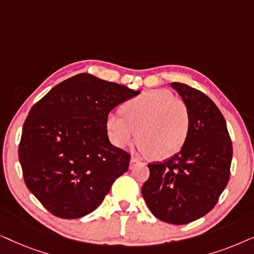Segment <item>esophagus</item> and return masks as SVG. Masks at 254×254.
<instances>
[{
	"instance_id": "obj_1",
	"label": "esophagus",
	"mask_w": 254,
	"mask_h": 254,
	"mask_svg": "<svg viewBox=\"0 0 254 254\" xmlns=\"http://www.w3.org/2000/svg\"><path fill=\"white\" fill-rule=\"evenodd\" d=\"M135 163H138V159L135 157H131L130 158V168H133V165L135 164Z\"/></svg>"
}]
</instances>
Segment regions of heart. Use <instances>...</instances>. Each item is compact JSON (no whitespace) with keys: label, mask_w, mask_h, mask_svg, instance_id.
<instances>
[{"label":"heart","mask_w":254,"mask_h":254,"mask_svg":"<svg viewBox=\"0 0 254 254\" xmlns=\"http://www.w3.org/2000/svg\"><path fill=\"white\" fill-rule=\"evenodd\" d=\"M123 114L111 113L106 120L110 138L120 148L138 137L142 152L165 159L180 151L189 137V109L165 89L147 90L127 100Z\"/></svg>","instance_id":"heart-1"}]
</instances>
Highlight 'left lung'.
Wrapping results in <instances>:
<instances>
[{"instance_id":"left-lung-1","label":"left lung","mask_w":254,"mask_h":254,"mask_svg":"<svg viewBox=\"0 0 254 254\" xmlns=\"http://www.w3.org/2000/svg\"><path fill=\"white\" fill-rule=\"evenodd\" d=\"M190 117L187 141L178 154L148 165L142 195L158 220L187 224L215 207L230 177L232 143L221 111L209 97L184 83H171Z\"/></svg>"}]
</instances>
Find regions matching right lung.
Masks as SVG:
<instances>
[{
    "instance_id": "1",
    "label": "right lung",
    "mask_w": 254,
    "mask_h": 254,
    "mask_svg": "<svg viewBox=\"0 0 254 254\" xmlns=\"http://www.w3.org/2000/svg\"><path fill=\"white\" fill-rule=\"evenodd\" d=\"M138 93L78 74L31 107L18 158L27 189L54 216L90 214L127 171L130 155L111 144L106 120L114 107Z\"/></svg>"
}]
</instances>
